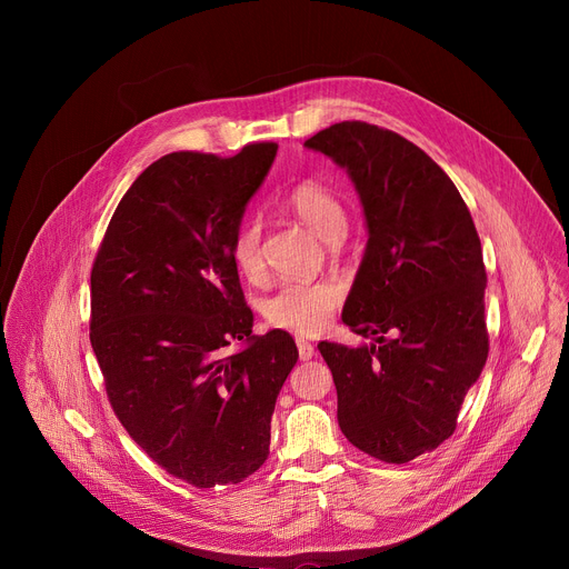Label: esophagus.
Segmentation results:
<instances>
[{"instance_id":"34e87169","label":"esophagus","mask_w":569,"mask_h":569,"mask_svg":"<svg viewBox=\"0 0 569 569\" xmlns=\"http://www.w3.org/2000/svg\"><path fill=\"white\" fill-rule=\"evenodd\" d=\"M297 350H300V360H311V357L316 355V346L307 339H297Z\"/></svg>"}]
</instances>
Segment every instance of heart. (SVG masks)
<instances>
[{"label": "heart", "instance_id": "obj_1", "mask_svg": "<svg viewBox=\"0 0 569 569\" xmlns=\"http://www.w3.org/2000/svg\"><path fill=\"white\" fill-rule=\"evenodd\" d=\"M286 207L307 223L325 242H339L348 230V212L339 196L316 179H305L295 184L286 196ZM230 260L237 272L256 281L262 277V251H260V226L244 221L230 239ZM341 290L327 281H300L286 283L262 305L267 322L279 330L295 335H318L330 322Z\"/></svg>", "mask_w": 569, "mask_h": 569}]
</instances>
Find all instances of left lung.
I'll use <instances>...</instances> for the list:
<instances>
[{"instance_id": "left-lung-1", "label": "left lung", "mask_w": 569, "mask_h": 569, "mask_svg": "<svg viewBox=\"0 0 569 569\" xmlns=\"http://www.w3.org/2000/svg\"><path fill=\"white\" fill-rule=\"evenodd\" d=\"M305 144L348 170L369 226L341 318L373 343H318L339 427L365 455L408 463L455 433L487 362L480 234L452 179L403 136L352 119Z\"/></svg>"}]
</instances>
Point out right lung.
I'll return each instance as SVG.
<instances>
[{
    "label": "right lung",
    "mask_w": 569,
    "mask_h": 569,
    "mask_svg": "<svg viewBox=\"0 0 569 569\" xmlns=\"http://www.w3.org/2000/svg\"><path fill=\"white\" fill-rule=\"evenodd\" d=\"M172 152L119 200L92 264L89 341L117 420L177 480L237 485L269 455L297 362L283 330L253 337L230 239L277 157ZM234 340L248 348L232 351Z\"/></svg>",
    "instance_id": "1"
}]
</instances>
